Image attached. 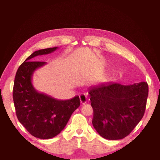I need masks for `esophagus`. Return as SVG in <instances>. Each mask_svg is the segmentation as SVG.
Here are the masks:
<instances>
[{"mask_svg": "<svg viewBox=\"0 0 160 160\" xmlns=\"http://www.w3.org/2000/svg\"><path fill=\"white\" fill-rule=\"evenodd\" d=\"M79 98H80V101L82 104H85L87 102V97L84 94H81L79 96Z\"/></svg>", "mask_w": 160, "mask_h": 160, "instance_id": "obj_1", "label": "esophagus"}]
</instances>
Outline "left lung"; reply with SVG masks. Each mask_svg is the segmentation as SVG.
I'll return each mask as SVG.
<instances>
[{
  "instance_id": "left-lung-1",
  "label": "left lung",
  "mask_w": 160,
  "mask_h": 160,
  "mask_svg": "<svg viewBox=\"0 0 160 160\" xmlns=\"http://www.w3.org/2000/svg\"><path fill=\"white\" fill-rule=\"evenodd\" d=\"M89 94L94 128L102 138L117 140L128 136L142 119L148 85L143 81L129 85L102 83L91 87Z\"/></svg>"
}]
</instances>
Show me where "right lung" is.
<instances>
[{"mask_svg":"<svg viewBox=\"0 0 160 160\" xmlns=\"http://www.w3.org/2000/svg\"><path fill=\"white\" fill-rule=\"evenodd\" d=\"M58 47L36 51L18 67L13 87V101L17 117L34 137L46 139L55 137L65 128L80 105L79 96L68 100H59L38 92L32 84L36 69L47 62L32 61L38 55L49 54Z\"/></svg>","mask_w":160,"mask_h":160,"instance_id":"1","label":"right lung"}]
</instances>
